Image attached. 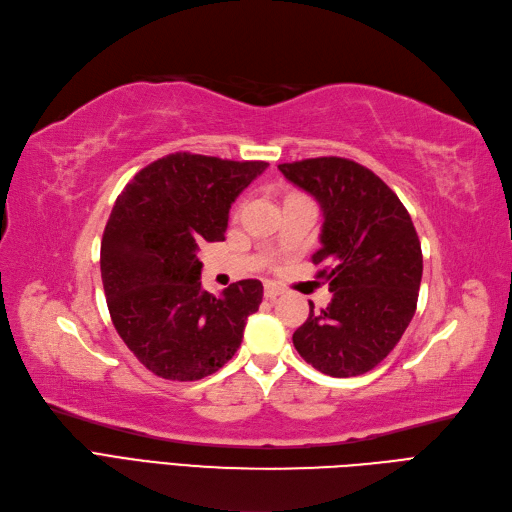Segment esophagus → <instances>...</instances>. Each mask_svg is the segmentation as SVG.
Segmentation results:
<instances>
[{"instance_id":"obj_1","label":"esophagus","mask_w":512,"mask_h":512,"mask_svg":"<svg viewBox=\"0 0 512 512\" xmlns=\"http://www.w3.org/2000/svg\"><path fill=\"white\" fill-rule=\"evenodd\" d=\"M281 292L284 290H281L277 284H273V281H267V284H264V296H267L269 301H273V298H277Z\"/></svg>"}]
</instances>
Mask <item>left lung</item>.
Returning <instances> with one entry per match:
<instances>
[{"mask_svg":"<svg viewBox=\"0 0 512 512\" xmlns=\"http://www.w3.org/2000/svg\"><path fill=\"white\" fill-rule=\"evenodd\" d=\"M286 180L320 203L322 248L313 264L332 301L292 334L301 358L330 377L373 370L411 324L424 258L407 207L377 175L341 156L284 163Z\"/></svg>","mask_w":512,"mask_h":512,"instance_id":"obj_1","label":"left lung"}]
</instances>
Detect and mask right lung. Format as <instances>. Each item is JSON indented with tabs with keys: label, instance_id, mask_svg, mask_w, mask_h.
Instances as JSON below:
<instances>
[{
	"label": "right lung",
	"instance_id": "1",
	"mask_svg": "<svg viewBox=\"0 0 512 512\" xmlns=\"http://www.w3.org/2000/svg\"><path fill=\"white\" fill-rule=\"evenodd\" d=\"M267 167L175 152L118 195L101 239L103 290L120 339L154 375L197 381L239 349L262 284L241 279L209 294L197 252L205 241H224L228 209Z\"/></svg>",
	"mask_w": 512,
	"mask_h": 512
}]
</instances>
